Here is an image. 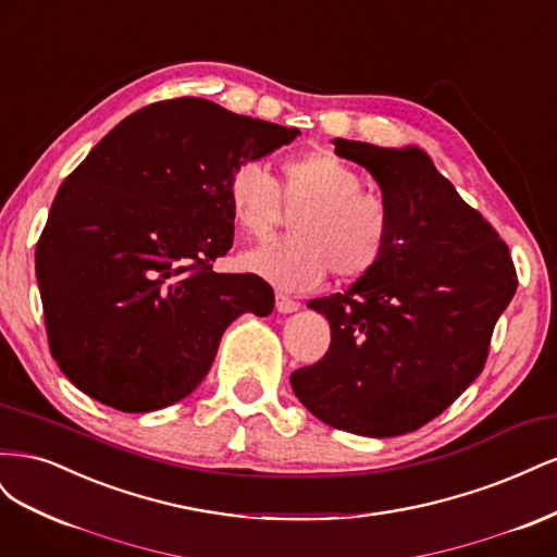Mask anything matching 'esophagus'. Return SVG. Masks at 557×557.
Masks as SVG:
<instances>
[{"label": "esophagus", "mask_w": 557, "mask_h": 557, "mask_svg": "<svg viewBox=\"0 0 557 557\" xmlns=\"http://www.w3.org/2000/svg\"><path fill=\"white\" fill-rule=\"evenodd\" d=\"M276 309H278L281 313H293V311L299 309V301H297L295 297H290L288 293L276 290Z\"/></svg>", "instance_id": "34e87169"}]
</instances>
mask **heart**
Segmentation results:
<instances>
[{
  "label": "heart",
  "mask_w": 557,
  "mask_h": 557,
  "mask_svg": "<svg viewBox=\"0 0 557 557\" xmlns=\"http://www.w3.org/2000/svg\"><path fill=\"white\" fill-rule=\"evenodd\" d=\"M281 174L278 183L260 160H244L230 174V211L250 237L276 227L283 205H301L290 221L295 234L244 252L246 272L281 288H309L330 272L342 281L372 274L393 242L385 199L362 190V176L323 150L288 158Z\"/></svg>",
  "instance_id": "1"
}]
</instances>
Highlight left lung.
<instances>
[{"label": "left lung", "mask_w": 557, "mask_h": 557, "mask_svg": "<svg viewBox=\"0 0 557 557\" xmlns=\"http://www.w3.org/2000/svg\"><path fill=\"white\" fill-rule=\"evenodd\" d=\"M369 170L393 213L385 260L346 293L311 299L330 348L293 372L299 401L330 428L397 436L430 423L487 360L518 276L509 246L420 148L334 139Z\"/></svg>", "instance_id": "obj_1"}]
</instances>
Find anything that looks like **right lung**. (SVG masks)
<instances>
[{
    "instance_id": "add662e5",
    "label": "right lung",
    "mask_w": 557,
    "mask_h": 557,
    "mask_svg": "<svg viewBox=\"0 0 557 557\" xmlns=\"http://www.w3.org/2000/svg\"><path fill=\"white\" fill-rule=\"evenodd\" d=\"M295 127L199 97L148 104L64 178L37 242L50 356L78 391L125 413L188 397L234 318L269 315L258 274H218L232 248L234 166Z\"/></svg>"
}]
</instances>
